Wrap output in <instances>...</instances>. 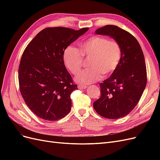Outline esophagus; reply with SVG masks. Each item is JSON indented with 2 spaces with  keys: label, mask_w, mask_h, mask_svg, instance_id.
I'll list each match as a JSON object with an SVG mask.
<instances>
[{
  "label": "esophagus",
  "mask_w": 160,
  "mask_h": 160,
  "mask_svg": "<svg viewBox=\"0 0 160 160\" xmlns=\"http://www.w3.org/2000/svg\"><path fill=\"white\" fill-rule=\"evenodd\" d=\"M88 88V86L85 85H82V84H79L78 85V88L79 89H85Z\"/></svg>",
  "instance_id": "obj_1"
}]
</instances>
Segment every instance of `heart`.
I'll return each mask as SVG.
<instances>
[{"label": "heart", "instance_id": "obj_1", "mask_svg": "<svg viewBox=\"0 0 160 160\" xmlns=\"http://www.w3.org/2000/svg\"><path fill=\"white\" fill-rule=\"evenodd\" d=\"M79 51L72 45L67 46L62 52V61L71 73L75 74L83 64V57H90L89 69L81 71L75 80L83 85H88L99 80L102 74L107 77L118 68L122 51L119 43L104 37L93 36L82 41Z\"/></svg>", "mask_w": 160, "mask_h": 160}]
</instances>
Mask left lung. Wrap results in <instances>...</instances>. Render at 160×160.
I'll return each mask as SVG.
<instances>
[{"label": "left lung", "mask_w": 160, "mask_h": 160, "mask_svg": "<svg viewBox=\"0 0 160 160\" xmlns=\"http://www.w3.org/2000/svg\"><path fill=\"white\" fill-rule=\"evenodd\" d=\"M109 36L122 47L118 68L100 83L101 97L93 103L96 112L108 119L125 117L136 106L146 88V62L139 43L132 35L115 25H106L95 32Z\"/></svg>", "instance_id": "1"}]
</instances>
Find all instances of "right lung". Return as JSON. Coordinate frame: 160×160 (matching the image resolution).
I'll return each mask as SVG.
<instances>
[{
    "instance_id": "obj_1",
    "label": "right lung",
    "mask_w": 160,
    "mask_h": 160,
    "mask_svg": "<svg viewBox=\"0 0 160 160\" xmlns=\"http://www.w3.org/2000/svg\"><path fill=\"white\" fill-rule=\"evenodd\" d=\"M88 29L46 28L24 51L18 67L19 88L25 103L38 118L57 121L70 112V95L77 85L63 63L62 52Z\"/></svg>"
}]
</instances>
